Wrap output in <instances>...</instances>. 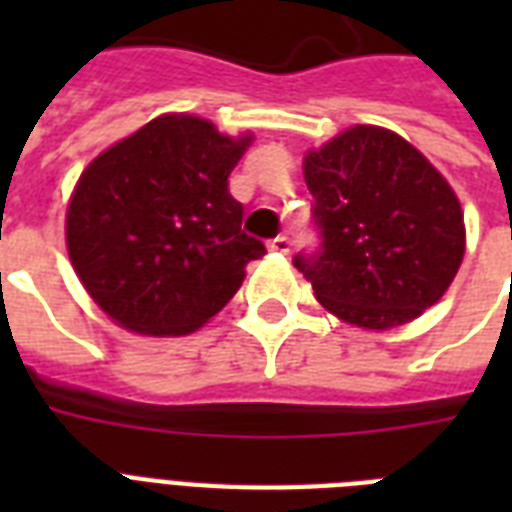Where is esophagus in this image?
<instances>
[{
    "mask_svg": "<svg viewBox=\"0 0 512 512\" xmlns=\"http://www.w3.org/2000/svg\"><path fill=\"white\" fill-rule=\"evenodd\" d=\"M271 252H281V255H287L289 247H292V241H289V236H276V239H271Z\"/></svg>",
    "mask_w": 512,
    "mask_h": 512,
    "instance_id": "34e87169",
    "label": "esophagus"
}]
</instances>
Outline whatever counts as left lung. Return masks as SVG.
<instances>
[{
  "mask_svg": "<svg viewBox=\"0 0 512 512\" xmlns=\"http://www.w3.org/2000/svg\"><path fill=\"white\" fill-rule=\"evenodd\" d=\"M321 247L295 255L319 303L364 329H393L441 300L465 255L460 201L401 135L356 124L305 156Z\"/></svg>",
  "mask_w": 512,
  "mask_h": 512,
  "instance_id": "1",
  "label": "left lung"
}]
</instances>
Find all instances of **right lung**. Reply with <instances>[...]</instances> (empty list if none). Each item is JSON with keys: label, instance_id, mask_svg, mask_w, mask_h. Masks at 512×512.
<instances>
[{"label": "right lung", "instance_id": "add662e5", "mask_svg": "<svg viewBox=\"0 0 512 512\" xmlns=\"http://www.w3.org/2000/svg\"><path fill=\"white\" fill-rule=\"evenodd\" d=\"M252 135L199 116H159L82 172L66 215L68 257L90 297L122 327L188 335L239 292L263 241L241 231L228 191Z\"/></svg>", "mask_w": 512, "mask_h": 512}]
</instances>
